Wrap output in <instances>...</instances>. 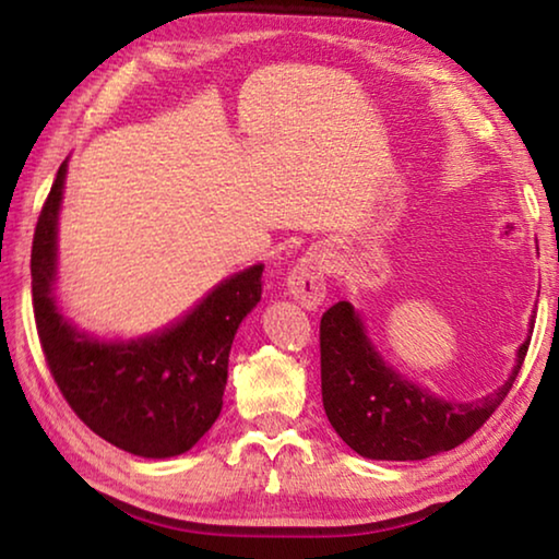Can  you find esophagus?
<instances>
[{"label": "esophagus", "instance_id": "1", "mask_svg": "<svg viewBox=\"0 0 559 559\" xmlns=\"http://www.w3.org/2000/svg\"><path fill=\"white\" fill-rule=\"evenodd\" d=\"M288 293L302 308L316 310L325 300V266L318 257H302L286 278Z\"/></svg>", "mask_w": 559, "mask_h": 559}]
</instances>
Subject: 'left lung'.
I'll return each mask as SVG.
<instances>
[{"instance_id":"left-lung-1","label":"left lung","mask_w":559,"mask_h":559,"mask_svg":"<svg viewBox=\"0 0 559 559\" xmlns=\"http://www.w3.org/2000/svg\"><path fill=\"white\" fill-rule=\"evenodd\" d=\"M498 392L456 404L419 390L386 367L367 340L349 302L340 300L320 318V386L328 421L365 459L419 461L451 451L493 416L527 355Z\"/></svg>"}]
</instances>
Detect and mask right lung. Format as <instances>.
Instances as JSON below:
<instances>
[{"label": "right lung", "mask_w": 559, "mask_h": 559, "mask_svg": "<svg viewBox=\"0 0 559 559\" xmlns=\"http://www.w3.org/2000/svg\"><path fill=\"white\" fill-rule=\"evenodd\" d=\"M66 163L41 206L32 243L36 333L56 386L75 416L128 453H185L222 412L229 349L243 316L261 300L263 266L224 281L182 323L155 337L106 345L73 330L53 306L56 216Z\"/></svg>", "instance_id": "obj_1"}]
</instances>
